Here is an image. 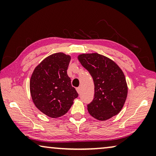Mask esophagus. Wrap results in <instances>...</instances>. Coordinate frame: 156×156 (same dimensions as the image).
Masks as SVG:
<instances>
[{
	"label": "esophagus",
	"instance_id": "34e87169",
	"mask_svg": "<svg viewBox=\"0 0 156 156\" xmlns=\"http://www.w3.org/2000/svg\"><path fill=\"white\" fill-rule=\"evenodd\" d=\"M76 91H77V92H78V94H80L81 88H80V87H77V88H76Z\"/></svg>",
	"mask_w": 156,
	"mask_h": 156
}]
</instances>
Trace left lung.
<instances>
[{"label":"left lung","instance_id":"1","mask_svg":"<svg viewBox=\"0 0 156 156\" xmlns=\"http://www.w3.org/2000/svg\"><path fill=\"white\" fill-rule=\"evenodd\" d=\"M78 60L94 80V98L87 105L89 113L99 120L117 115L128 91L122 71L113 60L97 53L81 54Z\"/></svg>","mask_w":156,"mask_h":156}]
</instances>
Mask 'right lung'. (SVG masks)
I'll return each instance as SVG.
<instances>
[{
    "mask_svg": "<svg viewBox=\"0 0 156 156\" xmlns=\"http://www.w3.org/2000/svg\"><path fill=\"white\" fill-rule=\"evenodd\" d=\"M71 57L56 53L35 68L30 80L31 98L36 107L51 118L65 115L78 96L67 73Z\"/></svg>",
    "mask_w": 156,
    "mask_h": 156,
    "instance_id": "right-lung-1",
    "label": "right lung"
}]
</instances>
